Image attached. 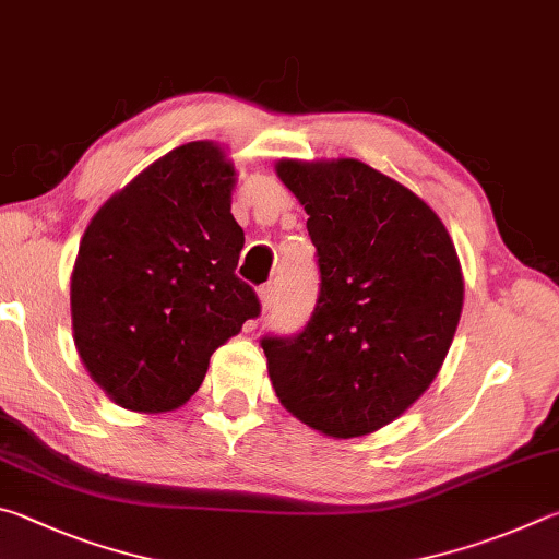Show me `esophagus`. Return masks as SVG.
I'll return each mask as SVG.
<instances>
[{"instance_id": "obj_1", "label": "esophagus", "mask_w": 559, "mask_h": 559, "mask_svg": "<svg viewBox=\"0 0 559 559\" xmlns=\"http://www.w3.org/2000/svg\"><path fill=\"white\" fill-rule=\"evenodd\" d=\"M260 305H262V311H270L274 307V287L272 285H264L260 289Z\"/></svg>"}]
</instances>
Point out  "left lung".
<instances>
[{
    "mask_svg": "<svg viewBox=\"0 0 559 559\" xmlns=\"http://www.w3.org/2000/svg\"><path fill=\"white\" fill-rule=\"evenodd\" d=\"M309 215L319 299L295 336H262L280 403L329 437L376 432L425 393L462 317L444 223L358 159L277 164Z\"/></svg>",
    "mask_w": 559,
    "mask_h": 559,
    "instance_id": "obj_1",
    "label": "left lung"
}]
</instances>
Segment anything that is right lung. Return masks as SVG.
Listing matches in <instances>:
<instances>
[{
	"mask_svg": "<svg viewBox=\"0 0 559 559\" xmlns=\"http://www.w3.org/2000/svg\"><path fill=\"white\" fill-rule=\"evenodd\" d=\"M235 169L213 142L176 146L115 193L78 250L73 338L117 405L166 413L201 388L213 350L260 317L235 274Z\"/></svg>",
	"mask_w": 559,
	"mask_h": 559,
	"instance_id": "obj_1",
	"label": "right lung"
}]
</instances>
